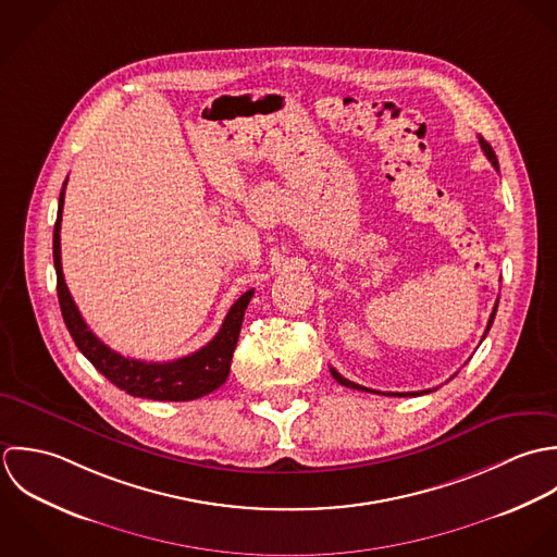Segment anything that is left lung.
Returning <instances> with one entry per match:
<instances>
[{"mask_svg": "<svg viewBox=\"0 0 557 557\" xmlns=\"http://www.w3.org/2000/svg\"><path fill=\"white\" fill-rule=\"evenodd\" d=\"M480 148H482V152L486 154V159L491 161V165L499 172V163H497V157H495V150L491 148V144L486 141V139H482L480 137ZM499 301V299H497ZM495 312H497V304H495V308H493V314H491V319H488V325H486V332L482 335V339L486 337L488 334V330H491V325H493V319H495ZM332 370V376H334L335 381L339 383V385H344V387H350V389H359V392H374V394H383V396H422V394H429V392H433V389H424V392H407V394H385V392H376V389H370V387H363V385H357V383H352V381H348V379H344L335 368H330Z\"/></svg>", "mask_w": 557, "mask_h": 557, "instance_id": "1", "label": "left lung"}]
</instances>
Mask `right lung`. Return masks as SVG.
<instances>
[{"label": "right lung", "mask_w": 557, "mask_h": 557, "mask_svg": "<svg viewBox=\"0 0 557 557\" xmlns=\"http://www.w3.org/2000/svg\"><path fill=\"white\" fill-rule=\"evenodd\" d=\"M66 187V183H64ZM62 209H64V189L60 194L58 202V220L53 227V267L58 275V299L60 310L66 323V330L75 339L77 348L90 359V363L110 379L115 387L124 389L131 396L137 398H150V400H172V403H185L202 398L218 387H222L230 374V361L232 352L236 348L243 317L247 310L249 299L253 297V290L243 293L230 312L223 319L222 330L218 335L202 346L200 350L174 359V361H139L131 357H122L120 352L112 350L108 344H103L97 335L90 332L86 321L82 319L69 286L64 282L62 273V258H60V227H62Z\"/></svg>", "instance_id": "1"}]
</instances>
